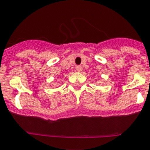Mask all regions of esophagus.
<instances>
[{
	"label": "esophagus",
	"instance_id": "esophagus-1",
	"mask_svg": "<svg viewBox=\"0 0 150 150\" xmlns=\"http://www.w3.org/2000/svg\"><path fill=\"white\" fill-rule=\"evenodd\" d=\"M76 70L77 71V72H80V71L82 70V67H81L80 66H77L76 67Z\"/></svg>",
	"mask_w": 150,
	"mask_h": 150
}]
</instances>
